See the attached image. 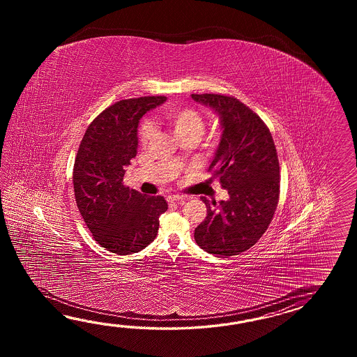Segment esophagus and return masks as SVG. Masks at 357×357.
<instances>
[{"mask_svg": "<svg viewBox=\"0 0 357 357\" xmlns=\"http://www.w3.org/2000/svg\"><path fill=\"white\" fill-rule=\"evenodd\" d=\"M168 203H178V204H182L183 202H185V197H181V195H169L167 197Z\"/></svg>", "mask_w": 357, "mask_h": 357, "instance_id": "1", "label": "esophagus"}]
</instances>
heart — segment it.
<instances>
[{
  "instance_id": "obj_1",
  "label": "heart",
  "mask_w": 357,
  "mask_h": 357,
  "mask_svg": "<svg viewBox=\"0 0 357 357\" xmlns=\"http://www.w3.org/2000/svg\"><path fill=\"white\" fill-rule=\"evenodd\" d=\"M163 117L172 128L176 137L182 139H195L202 137L204 131V117L191 107H168L163 111ZM154 135V125L145 120L139 128V140L144 145Z\"/></svg>"
}]
</instances>
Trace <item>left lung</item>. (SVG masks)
Returning a JSON list of instances; mask_svg holds the SVG:
<instances>
[{
  "label": "left lung",
  "instance_id": "obj_1",
  "mask_svg": "<svg viewBox=\"0 0 357 357\" xmlns=\"http://www.w3.org/2000/svg\"><path fill=\"white\" fill-rule=\"evenodd\" d=\"M220 116L222 137L209 169L228 191L227 200L211 205L195 228V241L217 257L249 250L273 220L280 197V163L266 123L234 97L191 94Z\"/></svg>",
  "mask_w": 357,
  "mask_h": 357
}]
</instances>
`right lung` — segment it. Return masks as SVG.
<instances>
[{
  "label": "right lung",
  "instance_id": "1",
  "mask_svg": "<svg viewBox=\"0 0 357 357\" xmlns=\"http://www.w3.org/2000/svg\"><path fill=\"white\" fill-rule=\"evenodd\" d=\"M163 96L123 99L99 114L84 134L74 163L79 212L93 238L111 252L128 255L155 238L163 197H148L123 185L125 166L137 152L139 120L166 102Z\"/></svg>",
  "mask_w": 357,
  "mask_h": 357
}]
</instances>
